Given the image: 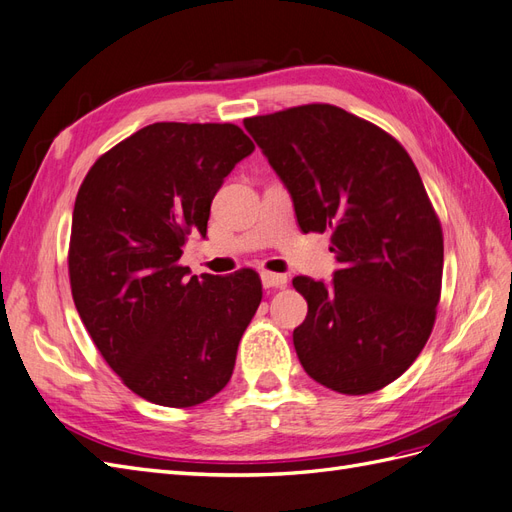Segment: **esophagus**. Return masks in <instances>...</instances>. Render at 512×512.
<instances>
[{
    "instance_id": "1",
    "label": "esophagus",
    "mask_w": 512,
    "mask_h": 512,
    "mask_svg": "<svg viewBox=\"0 0 512 512\" xmlns=\"http://www.w3.org/2000/svg\"><path fill=\"white\" fill-rule=\"evenodd\" d=\"M260 277H262V286H265V288H282L288 282L286 275H282V273H269V271H265Z\"/></svg>"
}]
</instances>
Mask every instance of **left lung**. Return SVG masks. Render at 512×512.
<instances>
[{
	"label": "left lung",
	"mask_w": 512,
	"mask_h": 512,
	"mask_svg": "<svg viewBox=\"0 0 512 512\" xmlns=\"http://www.w3.org/2000/svg\"><path fill=\"white\" fill-rule=\"evenodd\" d=\"M303 232L331 230L333 284L294 277L307 316L292 342L307 376L344 395L397 380L436 322L444 237L397 138L333 104L247 117Z\"/></svg>",
	"instance_id": "obj_1"
}]
</instances>
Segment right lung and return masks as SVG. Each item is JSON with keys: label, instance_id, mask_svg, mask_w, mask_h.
I'll list each match as a JSON object with an SVG mask.
<instances>
[{"label": "right lung", "instance_id": "obj_1", "mask_svg": "<svg viewBox=\"0 0 512 512\" xmlns=\"http://www.w3.org/2000/svg\"><path fill=\"white\" fill-rule=\"evenodd\" d=\"M254 143L235 123L158 121L94 162L76 194L72 299L102 359L166 408L218 395L262 299L260 275L188 277L181 247L207 232L211 200Z\"/></svg>", "mask_w": 512, "mask_h": 512}]
</instances>
